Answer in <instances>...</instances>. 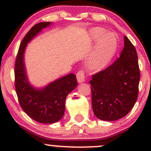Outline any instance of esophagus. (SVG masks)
Returning a JSON list of instances; mask_svg holds the SVG:
<instances>
[{
  "label": "esophagus",
  "mask_w": 151,
  "mask_h": 151,
  "mask_svg": "<svg viewBox=\"0 0 151 151\" xmlns=\"http://www.w3.org/2000/svg\"><path fill=\"white\" fill-rule=\"evenodd\" d=\"M77 79L79 83H81L85 80V77H84V72L83 70H80L77 72Z\"/></svg>",
  "instance_id": "1"
}]
</instances>
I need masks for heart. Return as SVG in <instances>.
I'll list each match as a JSON object with an SVG mask.
<instances>
[{
	"label": "heart",
	"mask_w": 151,
	"mask_h": 151,
	"mask_svg": "<svg viewBox=\"0 0 151 151\" xmlns=\"http://www.w3.org/2000/svg\"><path fill=\"white\" fill-rule=\"evenodd\" d=\"M89 35L91 40H98L88 60V66L91 70H101L109 65L116 52L117 37L112 32H106L101 27L93 28Z\"/></svg>",
	"instance_id": "obj_1"
}]
</instances>
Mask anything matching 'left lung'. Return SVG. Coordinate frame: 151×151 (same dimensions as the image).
I'll use <instances>...</instances> for the list:
<instances>
[{"mask_svg":"<svg viewBox=\"0 0 151 151\" xmlns=\"http://www.w3.org/2000/svg\"><path fill=\"white\" fill-rule=\"evenodd\" d=\"M140 70L138 55L126 36L120 57L90 80L91 105L100 120L116 121L129 113L138 94Z\"/></svg>","mask_w":151,"mask_h":151,"instance_id":"8db88e82","label":"left lung"}]
</instances>
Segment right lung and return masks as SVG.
I'll list each match as a JSON object with an SVG mask.
<instances>
[{
  "label": "right lung",
  "mask_w": 151,
  "mask_h": 151,
  "mask_svg": "<svg viewBox=\"0 0 151 151\" xmlns=\"http://www.w3.org/2000/svg\"><path fill=\"white\" fill-rule=\"evenodd\" d=\"M50 24L40 22L28 31L20 43L15 63V87L20 106L31 119L42 124H53L62 119L66 97L77 85L74 74L60 78L41 89H35L27 81L23 60L25 48L42 28Z\"/></svg>",
  "instance_id": "obj_1"
}]
</instances>
